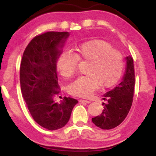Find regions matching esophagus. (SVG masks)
<instances>
[{
	"instance_id": "1",
	"label": "esophagus",
	"mask_w": 156,
	"mask_h": 156,
	"mask_svg": "<svg viewBox=\"0 0 156 156\" xmlns=\"http://www.w3.org/2000/svg\"><path fill=\"white\" fill-rule=\"evenodd\" d=\"M80 102H81V103H83V102H86V103H90V102L89 101H87V100H83V99H80Z\"/></svg>"
}]
</instances>
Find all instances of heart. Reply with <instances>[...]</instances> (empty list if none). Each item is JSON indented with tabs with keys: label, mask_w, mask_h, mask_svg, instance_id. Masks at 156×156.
<instances>
[{
	"label": "heart",
	"mask_w": 156,
	"mask_h": 156,
	"mask_svg": "<svg viewBox=\"0 0 156 156\" xmlns=\"http://www.w3.org/2000/svg\"><path fill=\"white\" fill-rule=\"evenodd\" d=\"M78 60L90 62L87 76H80L69 87L73 95L88 97L101 87L110 88L117 83L122 74L124 59L120 52L107 41L96 39L74 48V54L64 51L57 61L62 76L70 78L75 74Z\"/></svg>",
	"instance_id": "b5f03b06"
}]
</instances>
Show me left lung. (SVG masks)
Instances as JSON below:
<instances>
[{"label":"left lung","mask_w":156,"mask_h":156,"mask_svg":"<svg viewBox=\"0 0 156 156\" xmlns=\"http://www.w3.org/2000/svg\"><path fill=\"white\" fill-rule=\"evenodd\" d=\"M125 74L122 80L112 90L104 94V109L101 115L92 119V122L102 129H111L120 125L127 116L133 102L135 71L133 59L127 56Z\"/></svg>","instance_id":"8db88e82"}]
</instances>
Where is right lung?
<instances>
[{"instance_id": "add662e5", "label": "right lung", "mask_w": 156, "mask_h": 156, "mask_svg": "<svg viewBox=\"0 0 156 156\" xmlns=\"http://www.w3.org/2000/svg\"><path fill=\"white\" fill-rule=\"evenodd\" d=\"M69 35L68 32L49 31L36 36L23 53L20 67L23 97L34 121L48 130H57L67 124L78 101L55 97L59 91L57 61Z\"/></svg>"}]
</instances>
